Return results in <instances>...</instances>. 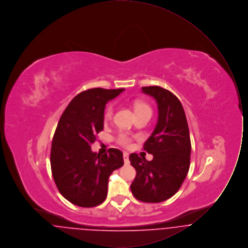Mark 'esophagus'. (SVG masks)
Segmentation results:
<instances>
[{"label":"esophagus","instance_id":"esophagus-1","mask_svg":"<svg viewBox=\"0 0 248 248\" xmlns=\"http://www.w3.org/2000/svg\"><path fill=\"white\" fill-rule=\"evenodd\" d=\"M124 161L125 165L129 164V154L127 153H124Z\"/></svg>","mask_w":248,"mask_h":248}]
</instances>
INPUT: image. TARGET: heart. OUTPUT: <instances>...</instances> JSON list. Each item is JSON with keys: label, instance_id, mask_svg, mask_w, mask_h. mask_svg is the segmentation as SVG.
Returning a JSON list of instances; mask_svg holds the SVG:
<instances>
[{"label": "heart", "instance_id": "b5f03b06", "mask_svg": "<svg viewBox=\"0 0 248 248\" xmlns=\"http://www.w3.org/2000/svg\"><path fill=\"white\" fill-rule=\"evenodd\" d=\"M134 110H135L136 114L140 113V112H143V111H151L152 112L151 107L142 101H136L134 103ZM113 112H114V106L112 104L108 105L103 112L104 122H108V121L111 120L113 116ZM132 142H133V139L126 133H122L121 135H119V137L117 138V143L119 145L124 148H126V149H129L132 147Z\"/></svg>", "mask_w": 248, "mask_h": 248}]
</instances>
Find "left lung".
<instances>
[{
    "label": "left lung",
    "instance_id": "left-lung-1",
    "mask_svg": "<svg viewBox=\"0 0 248 248\" xmlns=\"http://www.w3.org/2000/svg\"><path fill=\"white\" fill-rule=\"evenodd\" d=\"M158 104V122L143 150L154 155L152 161L130 154L137 176L130 188L135 198L160 202L171 198L181 187L190 163L191 144L184 108L172 92L160 86L142 87Z\"/></svg>",
    "mask_w": 248,
    "mask_h": 248
}]
</instances>
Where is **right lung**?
Segmentation results:
<instances>
[{"instance_id":"add662e5","label":"right lung","mask_w":248,"mask_h":248,"mask_svg":"<svg viewBox=\"0 0 248 248\" xmlns=\"http://www.w3.org/2000/svg\"><path fill=\"white\" fill-rule=\"evenodd\" d=\"M124 90L87 89L71 100L59 119L51 146V170L59 192L75 205L102 203L109 175L124 165L123 153L117 149L103 155L91 151V144L103 130L107 102Z\"/></svg>"}]
</instances>
